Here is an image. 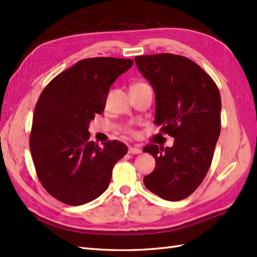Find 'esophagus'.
I'll use <instances>...</instances> for the list:
<instances>
[{
	"label": "esophagus",
	"mask_w": 257,
	"mask_h": 257,
	"mask_svg": "<svg viewBox=\"0 0 257 257\" xmlns=\"http://www.w3.org/2000/svg\"><path fill=\"white\" fill-rule=\"evenodd\" d=\"M128 152L132 155H139V154H141V149L137 148V147H129Z\"/></svg>",
	"instance_id": "obj_1"
}]
</instances>
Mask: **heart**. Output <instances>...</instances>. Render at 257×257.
Returning <instances> with one entry per match:
<instances>
[{
	"label": "heart",
	"mask_w": 257,
	"mask_h": 257,
	"mask_svg": "<svg viewBox=\"0 0 257 257\" xmlns=\"http://www.w3.org/2000/svg\"><path fill=\"white\" fill-rule=\"evenodd\" d=\"M141 84H145V83H137V84H135L134 86H137V85H141ZM127 132H128V133H130V134H133V133H134V132H133V129H130V128H128V129H127Z\"/></svg>",
	"instance_id": "1"
}]
</instances>
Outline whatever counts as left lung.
Segmentation results:
<instances>
[{
  "label": "left lung",
  "mask_w": 257,
  "mask_h": 257,
  "mask_svg": "<svg viewBox=\"0 0 257 257\" xmlns=\"http://www.w3.org/2000/svg\"><path fill=\"white\" fill-rule=\"evenodd\" d=\"M139 72L156 94L155 123L174 138L173 146L148 145L156 169L146 188L168 201L192 194L209 171L221 133V96L213 79L191 59L161 53L136 56Z\"/></svg>",
  "instance_id": "1"
}]
</instances>
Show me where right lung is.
Segmentation results:
<instances>
[{
    "label": "right lung",
    "instance_id": "right-lung-1",
    "mask_svg": "<svg viewBox=\"0 0 257 257\" xmlns=\"http://www.w3.org/2000/svg\"><path fill=\"white\" fill-rule=\"evenodd\" d=\"M133 59L86 58L53 78L38 98L30 135L36 174L44 189L68 205L105 192L112 169L128 148L117 140L89 141V121L106 106L110 86Z\"/></svg>",
    "mask_w": 257,
    "mask_h": 257
}]
</instances>
